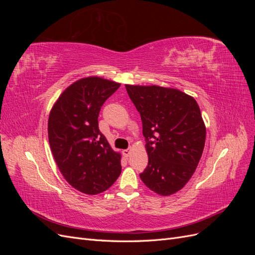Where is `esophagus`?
Masks as SVG:
<instances>
[{"mask_svg": "<svg viewBox=\"0 0 255 255\" xmlns=\"http://www.w3.org/2000/svg\"><path fill=\"white\" fill-rule=\"evenodd\" d=\"M122 153H123V155H125L126 157H128V156H129V154H130V149L123 150V151H122Z\"/></svg>", "mask_w": 255, "mask_h": 255, "instance_id": "34e87169", "label": "esophagus"}]
</instances>
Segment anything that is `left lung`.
Segmentation results:
<instances>
[{
	"label": "left lung",
	"mask_w": 255,
	"mask_h": 255,
	"mask_svg": "<svg viewBox=\"0 0 255 255\" xmlns=\"http://www.w3.org/2000/svg\"><path fill=\"white\" fill-rule=\"evenodd\" d=\"M142 121L149 163L140 179L152 191L182 189L202 156L206 129L196 100L174 88L126 85Z\"/></svg>",
	"instance_id": "1"
}]
</instances>
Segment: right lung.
<instances>
[{
    "label": "right lung",
    "instance_id": "obj_1",
    "mask_svg": "<svg viewBox=\"0 0 255 255\" xmlns=\"http://www.w3.org/2000/svg\"><path fill=\"white\" fill-rule=\"evenodd\" d=\"M120 87L98 76L70 85L52 107L48 135L51 151L65 180L83 194L109 189L121 173V154L100 132L101 106Z\"/></svg>",
    "mask_w": 255,
    "mask_h": 255
}]
</instances>
